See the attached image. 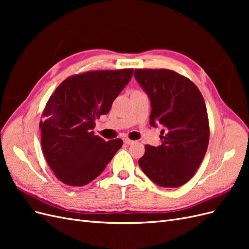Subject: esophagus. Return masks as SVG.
I'll return each mask as SVG.
<instances>
[{
    "instance_id": "1",
    "label": "esophagus",
    "mask_w": 249,
    "mask_h": 249,
    "mask_svg": "<svg viewBox=\"0 0 249 249\" xmlns=\"http://www.w3.org/2000/svg\"><path fill=\"white\" fill-rule=\"evenodd\" d=\"M124 142L125 143V144H132V143H134V141L131 140V139H129V138H124Z\"/></svg>"
}]
</instances>
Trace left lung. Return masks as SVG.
I'll return each mask as SVG.
<instances>
[{"label": "left lung", "instance_id": "8db88e82", "mask_svg": "<svg viewBox=\"0 0 249 249\" xmlns=\"http://www.w3.org/2000/svg\"><path fill=\"white\" fill-rule=\"evenodd\" d=\"M135 79L149 96L150 125L163 126L161 145H145L138 163L157 185L177 188L196 172L210 139L205 100L194 83L170 70L138 69Z\"/></svg>", "mask_w": 249, "mask_h": 249}]
</instances>
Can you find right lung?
Listing matches in <instances>:
<instances>
[{
    "label": "right lung",
    "mask_w": 249,
    "mask_h": 249,
    "mask_svg": "<svg viewBox=\"0 0 249 249\" xmlns=\"http://www.w3.org/2000/svg\"><path fill=\"white\" fill-rule=\"evenodd\" d=\"M133 69L90 71L60 84L43 109L41 146L56 178L69 186H84L99 177L122 147V139L95 136V118L107 114L130 82Z\"/></svg>",
    "instance_id": "right-lung-1"
}]
</instances>
